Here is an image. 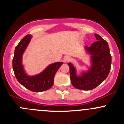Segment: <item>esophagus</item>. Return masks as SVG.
Listing matches in <instances>:
<instances>
[{
  "label": "esophagus",
  "instance_id": "34e87169",
  "mask_svg": "<svg viewBox=\"0 0 124 124\" xmlns=\"http://www.w3.org/2000/svg\"><path fill=\"white\" fill-rule=\"evenodd\" d=\"M70 60H71L70 58L69 57V56H66L63 58V61L64 62H65V63H68V62H70Z\"/></svg>",
  "mask_w": 124,
  "mask_h": 124
}]
</instances>
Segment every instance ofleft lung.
<instances>
[{
  "label": "left lung",
  "mask_w": 124,
  "mask_h": 124,
  "mask_svg": "<svg viewBox=\"0 0 124 124\" xmlns=\"http://www.w3.org/2000/svg\"><path fill=\"white\" fill-rule=\"evenodd\" d=\"M97 41L85 49L91 55V68L78 76L76 69L71 63L68 64L71 83L76 89L90 90L100 85L107 78L111 65V55L108 44L99 35L95 34Z\"/></svg>",
  "instance_id": "left-lung-1"
}]
</instances>
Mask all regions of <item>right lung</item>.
Masks as SVG:
<instances>
[{
    "label": "right lung",
    "instance_id": "right-lung-1",
    "mask_svg": "<svg viewBox=\"0 0 124 124\" xmlns=\"http://www.w3.org/2000/svg\"><path fill=\"white\" fill-rule=\"evenodd\" d=\"M31 38L32 35H25L16 46L13 59V69L17 80L21 85L32 92H41L53 86L55 74L63 62L51 64L41 73L34 76L27 75L22 65V56Z\"/></svg>",
    "mask_w": 124,
    "mask_h": 124
}]
</instances>
